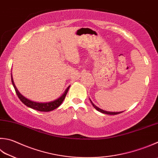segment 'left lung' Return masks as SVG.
<instances>
[{
  "label": "left lung",
  "mask_w": 158,
  "mask_h": 158,
  "mask_svg": "<svg viewBox=\"0 0 158 158\" xmlns=\"http://www.w3.org/2000/svg\"><path fill=\"white\" fill-rule=\"evenodd\" d=\"M90 101H91V104H92V105L94 106V108L96 109V110H98V111H100V112H101V113H102V114H108V115H116V114H120V113H123V111H122V112H109V111H104V110L101 109H100V108H98V106H96V105H95L94 104L91 102V100H90Z\"/></svg>",
  "instance_id": "left-lung-1"
}]
</instances>
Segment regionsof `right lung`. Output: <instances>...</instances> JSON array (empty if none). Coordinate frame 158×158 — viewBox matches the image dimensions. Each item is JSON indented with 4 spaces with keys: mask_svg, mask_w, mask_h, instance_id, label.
Returning a JSON list of instances; mask_svg holds the SVG:
<instances>
[{
    "mask_svg": "<svg viewBox=\"0 0 158 158\" xmlns=\"http://www.w3.org/2000/svg\"><path fill=\"white\" fill-rule=\"evenodd\" d=\"M11 82H12V85L14 86L15 91H16V93L17 94L18 97H19L20 101H21L24 105L27 106L28 107H30V108H31V109L37 110V111H44V112L51 111H53V110H54L55 109L58 108V107L61 105L62 102H63V100H64L65 97H66V95H67V92H68V91H69V87L66 89V91H65L63 95H62L60 98H59L58 99L54 101H53V102H46V103H39V102H33V101L29 100L27 99V98H26L24 96H23L22 95L19 93V91H18V89H16V86H15L14 81H13V79H12V77H11Z\"/></svg>",
    "mask_w": 158,
    "mask_h": 158,
    "instance_id": "1",
    "label": "right lung"
}]
</instances>
